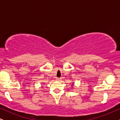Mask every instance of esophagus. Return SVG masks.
Here are the masks:
<instances>
[{
	"label": "esophagus",
	"instance_id": "obj_1",
	"mask_svg": "<svg viewBox=\"0 0 120 120\" xmlns=\"http://www.w3.org/2000/svg\"><path fill=\"white\" fill-rule=\"evenodd\" d=\"M56 81H60V78H56Z\"/></svg>",
	"mask_w": 120,
	"mask_h": 120
}]
</instances>
